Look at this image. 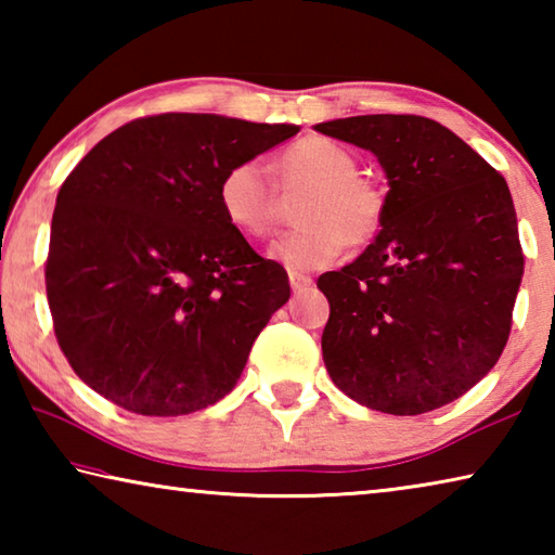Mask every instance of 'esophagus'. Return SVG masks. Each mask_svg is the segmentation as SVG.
Returning <instances> with one entry per match:
<instances>
[{
  "label": "esophagus",
  "instance_id": "1",
  "mask_svg": "<svg viewBox=\"0 0 555 555\" xmlns=\"http://www.w3.org/2000/svg\"><path fill=\"white\" fill-rule=\"evenodd\" d=\"M288 281H291V288H294V294H300V291H308L313 286V279L308 274H298V271H291Z\"/></svg>",
  "mask_w": 555,
  "mask_h": 555
}]
</instances>
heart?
Returning a JSON list of instances; mask_svg holds the SVG:
<instances>
[{
  "instance_id": "b5f03b06",
  "label": "heart",
  "mask_w": 555,
  "mask_h": 555,
  "mask_svg": "<svg viewBox=\"0 0 555 555\" xmlns=\"http://www.w3.org/2000/svg\"><path fill=\"white\" fill-rule=\"evenodd\" d=\"M357 171V158L345 146L325 137H306L279 156L276 185L257 158H242L224 168L218 205L234 230L261 240L281 218L279 193H304L294 210L300 228L271 244L269 257L298 274L315 271L333 264L345 242L364 247L382 230L387 198L379 185Z\"/></svg>"
}]
</instances>
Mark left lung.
<instances>
[{
    "instance_id": "obj_1",
    "label": "left lung",
    "mask_w": 555,
    "mask_h": 555,
    "mask_svg": "<svg viewBox=\"0 0 555 555\" xmlns=\"http://www.w3.org/2000/svg\"><path fill=\"white\" fill-rule=\"evenodd\" d=\"M315 131L367 149L389 181L377 237L318 279L331 304L323 362L362 406L416 416L490 372L524 274L509 185L463 139L416 115H362Z\"/></svg>"
}]
</instances>
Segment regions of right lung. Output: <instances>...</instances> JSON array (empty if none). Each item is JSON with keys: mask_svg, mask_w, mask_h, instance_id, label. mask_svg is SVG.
<instances>
[{"mask_svg": "<svg viewBox=\"0 0 555 555\" xmlns=\"http://www.w3.org/2000/svg\"><path fill=\"white\" fill-rule=\"evenodd\" d=\"M296 131L166 112L115 129L65 178L46 294L63 354L100 397L181 416L234 389L291 286L222 218L218 181Z\"/></svg>", "mask_w": 555, "mask_h": 555, "instance_id": "obj_1", "label": "right lung"}]
</instances>
